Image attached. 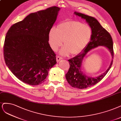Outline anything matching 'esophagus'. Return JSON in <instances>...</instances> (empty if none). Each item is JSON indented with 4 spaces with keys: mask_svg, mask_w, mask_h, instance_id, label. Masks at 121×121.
Here are the masks:
<instances>
[{
    "mask_svg": "<svg viewBox=\"0 0 121 121\" xmlns=\"http://www.w3.org/2000/svg\"><path fill=\"white\" fill-rule=\"evenodd\" d=\"M61 60H62V57H61L59 56H56V61H57V62H59Z\"/></svg>",
    "mask_w": 121,
    "mask_h": 121,
    "instance_id": "34e87169",
    "label": "esophagus"
}]
</instances>
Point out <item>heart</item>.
Returning a JSON list of instances; mask_svg holds the SVG:
<instances>
[{"instance_id":"1","label":"heart","mask_w":121,"mask_h":121,"mask_svg":"<svg viewBox=\"0 0 121 121\" xmlns=\"http://www.w3.org/2000/svg\"><path fill=\"white\" fill-rule=\"evenodd\" d=\"M93 31L88 25L78 21H65L52 28L48 34L50 46L56 51L63 43L65 47L60 51L62 56L70 53L76 55L81 53L88 45L91 39Z\"/></svg>"}]
</instances>
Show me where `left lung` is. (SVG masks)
<instances>
[{"label": "left lung", "mask_w": 121, "mask_h": 121, "mask_svg": "<svg viewBox=\"0 0 121 121\" xmlns=\"http://www.w3.org/2000/svg\"><path fill=\"white\" fill-rule=\"evenodd\" d=\"M74 13L85 19L93 31L91 39L84 51L68 60L70 66L68 73L65 74L66 80L70 86L75 88L82 89L93 86L100 82L109 72L113 64L112 60L110 65L106 71L96 78L90 77L87 76L82 71V64L84 57L91 49L99 46H104L110 51L112 59H113V42L110 34L102 27L96 19L76 11Z\"/></svg>", "instance_id": "1"}]
</instances>
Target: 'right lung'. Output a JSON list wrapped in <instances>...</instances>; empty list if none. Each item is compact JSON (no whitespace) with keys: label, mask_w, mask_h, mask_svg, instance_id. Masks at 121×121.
Instances as JSON below:
<instances>
[{"label":"right lung","mask_w":121,"mask_h":121,"mask_svg":"<svg viewBox=\"0 0 121 121\" xmlns=\"http://www.w3.org/2000/svg\"><path fill=\"white\" fill-rule=\"evenodd\" d=\"M60 8L52 6L27 15L10 27L3 46L5 64L19 80L30 85L45 81L56 64L48 43V34Z\"/></svg>","instance_id":"1"}]
</instances>
